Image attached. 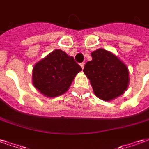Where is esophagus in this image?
I'll use <instances>...</instances> for the list:
<instances>
[{
    "instance_id": "1",
    "label": "esophagus",
    "mask_w": 149,
    "mask_h": 149,
    "mask_svg": "<svg viewBox=\"0 0 149 149\" xmlns=\"http://www.w3.org/2000/svg\"><path fill=\"white\" fill-rule=\"evenodd\" d=\"M80 66H81V68H82V69H84V62H82V63H80Z\"/></svg>"
}]
</instances>
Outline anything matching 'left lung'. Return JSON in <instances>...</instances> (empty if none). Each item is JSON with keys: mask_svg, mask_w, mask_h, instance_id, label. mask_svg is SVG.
<instances>
[{"mask_svg": "<svg viewBox=\"0 0 149 149\" xmlns=\"http://www.w3.org/2000/svg\"><path fill=\"white\" fill-rule=\"evenodd\" d=\"M84 72L90 80L95 95L104 101H110L122 95L129 84V70L114 54L104 49L91 53Z\"/></svg>", "mask_w": 149, "mask_h": 149, "instance_id": "obj_1", "label": "left lung"}]
</instances>
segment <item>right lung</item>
I'll return each instance as SVG.
<instances>
[{
	"label": "right lung",
	"mask_w": 149,
	"mask_h": 149,
	"mask_svg": "<svg viewBox=\"0 0 149 149\" xmlns=\"http://www.w3.org/2000/svg\"><path fill=\"white\" fill-rule=\"evenodd\" d=\"M81 70L72 57L56 49L34 66L33 84L44 95L57 97L67 91Z\"/></svg>",
	"instance_id": "obj_1"
}]
</instances>
